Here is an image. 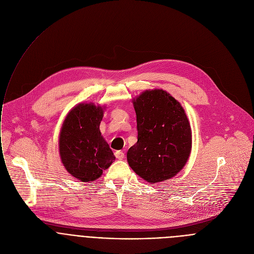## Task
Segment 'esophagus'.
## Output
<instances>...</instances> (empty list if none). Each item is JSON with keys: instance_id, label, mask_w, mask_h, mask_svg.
<instances>
[{"instance_id": "34e87169", "label": "esophagus", "mask_w": 254, "mask_h": 254, "mask_svg": "<svg viewBox=\"0 0 254 254\" xmlns=\"http://www.w3.org/2000/svg\"><path fill=\"white\" fill-rule=\"evenodd\" d=\"M115 156H116V158H117L118 160H123V159L125 158V153H124L123 151H117V152L115 153Z\"/></svg>"}]
</instances>
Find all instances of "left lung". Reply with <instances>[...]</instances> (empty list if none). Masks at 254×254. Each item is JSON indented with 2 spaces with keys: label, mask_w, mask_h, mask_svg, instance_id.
Wrapping results in <instances>:
<instances>
[{
  "label": "left lung",
  "mask_w": 254,
  "mask_h": 254,
  "mask_svg": "<svg viewBox=\"0 0 254 254\" xmlns=\"http://www.w3.org/2000/svg\"><path fill=\"white\" fill-rule=\"evenodd\" d=\"M137 141L127 159L133 172L155 184L175 177L189 160L192 129L181 103L163 89H148L132 99Z\"/></svg>",
  "instance_id": "1"
}]
</instances>
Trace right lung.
<instances>
[{"label":"right lung","mask_w":254,"mask_h":254,"mask_svg":"<svg viewBox=\"0 0 254 254\" xmlns=\"http://www.w3.org/2000/svg\"><path fill=\"white\" fill-rule=\"evenodd\" d=\"M105 105L81 102L66 115L59 133V155L65 170L79 182L97 180L116 160L99 126Z\"/></svg>","instance_id":"add662e5"}]
</instances>
